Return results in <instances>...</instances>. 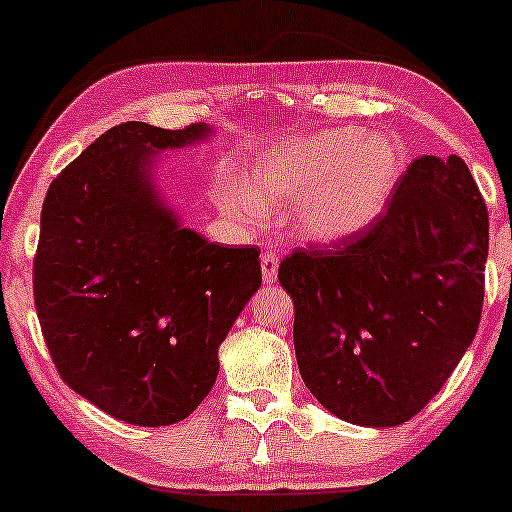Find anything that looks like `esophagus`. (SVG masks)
<instances>
[{"instance_id":"esophagus-1","label":"esophagus","mask_w":512,"mask_h":512,"mask_svg":"<svg viewBox=\"0 0 512 512\" xmlns=\"http://www.w3.org/2000/svg\"><path fill=\"white\" fill-rule=\"evenodd\" d=\"M277 268H279V258L275 251H265V254L261 256V272H263L265 282H275Z\"/></svg>"}]
</instances>
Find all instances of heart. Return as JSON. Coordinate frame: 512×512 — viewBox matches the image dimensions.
Masks as SVG:
<instances>
[{"instance_id":"heart-1","label":"heart","mask_w":512,"mask_h":512,"mask_svg":"<svg viewBox=\"0 0 512 512\" xmlns=\"http://www.w3.org/2000/svg\"><path fill=\"white\" fill-rule=\"evenodd\" d=\"M403 172L394 139L359 128L326 130L270 146L249 167L251 188L230 184L223 207L258 226L268 205L293 202L291 233L305 242L335 244L380 219Z\"/></svg>"}]
</instances>
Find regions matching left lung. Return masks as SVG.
Segmentation results:
<instances>
[{"label": "left lung", "instance_id": "obj_1", "mask_svg": "<svg viewBox=\"0 0 512 512\" xmlns=\"http://www.w3.org/2000/svg\"><path fill=\"white\" fill-rule=\"evenodd\" d=\"M487 251V207L464 160L417 158L373 226L279 263L305 387L349 424L415 417L478 333Z\"/></svg>", "mask_w": 512, "mask_h": 512}]
</instances>
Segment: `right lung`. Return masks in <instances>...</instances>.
Returning a JSON list of instances; mask_svg holds the SVG:
<instances>
[{"instance_id":"add662e5","label":"right lung","mask_w":512,"mask_h":512,"mask_svg":"<svg viewBox=\"0 0 512 512\" xmlns=\"http://www.w3.org/2000/svg\"><path fill=\"white\" fill-rule=\"evenodd\" d=\"M209 135L205 123L116 125L53 179L41 209L34 305L51 359L76 394L135 426L198 408L261 286V249L207 242L153 184L160 151Z\"/></svg>"}]
</instances>
